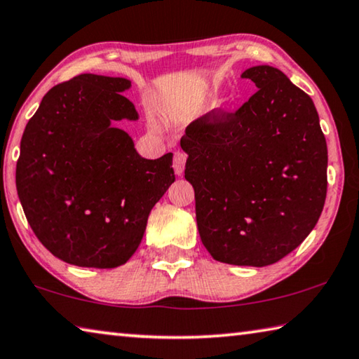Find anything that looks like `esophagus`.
<instances>
[{
  "label": "esophagus",
  "instance_id": "obj_1",
  "mask_svg": "<svg viewBox=\"0 0 359 359\" xmlns=\"http://www.w3.org/2000/svg\"><path fill=\"white\" fill-rule=\"evenodd\" d=\"M185 161H187V155L184 152H175L174 154V171L177 175L184 174Z\"/></svg>",
  "mask_w": 359,
  "mask_h": 359
}]
</instances>
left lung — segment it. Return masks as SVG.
Instances as JSON below:
<instances>
[{"mask_svg":"<svg viewBox=\"0 0 359 359\" xmlns=\"http://www.w3.org/2000/svg\"><path fill=\"white\" fill-rule=\"evenodd\" d=\"M257 93L187 127L185 179L202 243L218 262L271 265L314 229L327 198V141L311 97L281 70L246 69Z\"/></svg>","mask_w":359,"mask_h":359,"instance_id":"8db88e82","label":"left lung"}]
</instances>
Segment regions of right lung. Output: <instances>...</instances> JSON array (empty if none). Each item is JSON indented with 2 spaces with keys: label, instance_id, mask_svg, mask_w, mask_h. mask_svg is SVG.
Listing matches in <instances>:
<instances>
[{
  "label": "right lung",
  "instance_id": "right-lung-1",
  "mask_svg": "<svg viewBox=\"0 0 359 359\" xmlns=\"http://www.w3.org/2000/svg\"><path fill=\"white\" fill-rule=\"evenodd\" d=\"M132 81L83 74L51 88L26 123L15 184L26 219L64 262L116 269L133 256L149 213L175 180L172 154L142 158L114 123L138 121Z\"/></svg>",
  "mask_w": 359,
  "mask_h": 359
}]
</instances>
